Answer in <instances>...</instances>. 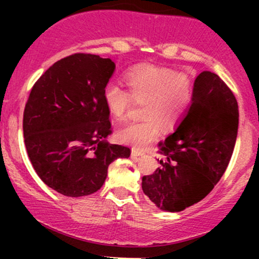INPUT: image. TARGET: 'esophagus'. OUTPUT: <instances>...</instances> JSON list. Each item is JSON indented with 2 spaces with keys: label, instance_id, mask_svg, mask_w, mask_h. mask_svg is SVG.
Listing matches in <instances>:
<instances>
[{
  "label": "esophagus",
  "instance_id": "34e87169",
  "mask_svg": "<svg viewBox=\"0 0 259 259\" xmlns=\"http://www.w3.org/2000/svg\"><path fill=\"white\" fill-rule=\"evenodd\" d=\"M144 154V151L138 150V148H132V156L133 157H140Z\"/></svg>",
  "mask_w": 259,
  "mask_h": 259
}]
</instances>
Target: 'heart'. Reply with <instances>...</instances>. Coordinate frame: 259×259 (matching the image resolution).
I'll return each instance as SVG.
<instances>
[{
  "instance_id": "obj_1",
  "label": "heart",
  "mask_w": 259,
  "mask_h": 259,
  "mask_svg": "<svg viewBox=\"0 0 259 259\" xmlns=\"http://www.w3.org/2000/svg\"><path fill=\"white\" fill-rule=\"evenodd\" d=\"M127 91L115 81H108L103 89V102L114 119L126 117L134 102H144V119L132 121L117 133L120 142L144 148L158 138L160 126L173 130L185 117L192 105L195 86L185 73L152 64L133 67L124 75Z\"/></svg>"
}]
</instances>
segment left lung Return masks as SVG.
Returning <instances> with one entry per match:
<instances>
[{
  "instance_id": "8db88e82",
  "label": "left lung",
  "mask_w": 259,
  "mask_h": 259,
  "mask_svg": "<svg viewBox=\"0 0 259 259\" xmlns=\"http://www.w3.org/2000/svg\"><path fill=\"white\" fill-rule=\"evenodd\" d=\"M239 126L233 91L214 73L196 78L195 96L177 130L159 144L164 158L142 178L150 200L168 212H180L203 200L227 170Z\"/></svg>"
}]
</instances>
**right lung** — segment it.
I'll use <instances>...</instances> for the list:
<instances>
[{
	"label": "right lung",
	"mask_w": 259,
	"mask_h": 259,
	"mask_svg": "<svg viewBox=\"0 0 259 259\" xmlns=\"http://www.w3.org/2000/svg\"><path fill=\"white\" fill-rule=\"evenodd\" d=\"M114 68L111 58L74 53L51 65L32 86L23 115L26 152L38 178L59 194H94L113 160L132 153L105 140L112 124L103 89Z\"/></svg>",
	"instance_id": "obj_1"
}]
</instances>
